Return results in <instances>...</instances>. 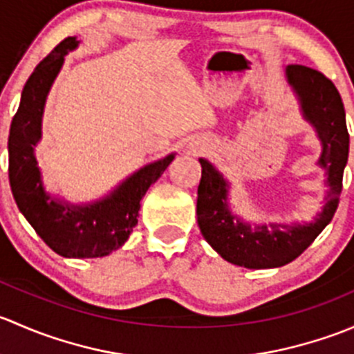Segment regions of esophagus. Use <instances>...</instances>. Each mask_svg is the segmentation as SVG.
Returning a JSON list of instances; mask_svg holds the SVG:
<instances>
[{"mask_svg":"<svg viewBox=\"0 0 354 354\" xmlns=\"http://www.w3.org/2000/svg\"><path fill=\"white\" fill-rule=\"evenodd\" d=\"M202 145H192V152H194V154H197V152H200L202 151Z\"/></svg>","mask_w":354,"mask_h":354,"instance_id":"obj_1","label":"esophagus"}]
</instances>
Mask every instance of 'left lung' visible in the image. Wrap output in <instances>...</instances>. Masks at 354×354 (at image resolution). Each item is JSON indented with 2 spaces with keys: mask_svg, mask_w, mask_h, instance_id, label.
<instances>
[{
  "mask_svg": "<svg viewBox=\"0 0 354 354\" xmlns=\"http://www.w3.org/2000/svg\"><path fill=\"white\" fill-rule=\"evenodd\" d=\"M286 80L298 99L303 120L312 124L322 145L317 166L326 171L327 195L312 223L252 226L231 210L230 181L212 162L198 159L202 166L197 197L200 231L224 260L246 269H272L301 255L332 221L342 190L349 135L337 88L326 75L301 65L286 66Z\"/></svg>",
  "mask_w": 354,
  "mask_h": 354,
  "instance_id": "left-lung-1",
  "label": "left lung"
}]
</instances>
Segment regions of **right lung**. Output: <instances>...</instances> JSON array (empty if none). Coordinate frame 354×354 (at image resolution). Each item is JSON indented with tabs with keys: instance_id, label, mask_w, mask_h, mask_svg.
I'll use <instances>...</instances> for the list:
<instances>
[{
	"instance_id": "right-lung-1",
	"label": "right lung",
	"mask_w": 354,
	"mask_h": 354,
	"mask_svg": "<svg viewBox=\"0 0 354 354\" xmlns=\"http://www.w3.org/2000/svg\"><path fill=\"white\" fill-rule=\"evenodd\" d=\"M78 44L77 37H66L28 77L10 127L8 176L17 207L53 252L66 259H97L124 245L138 223L140 200L176 154L145 164L94 202L71 203L46 190L35 145L42 138V116L49 91L65 56Z\"/></svg>"
}]
</instances>
